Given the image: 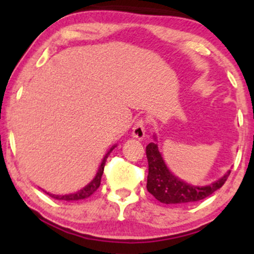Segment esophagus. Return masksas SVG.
Instances as JSON below:
<instances>
[{
	"label": "esophagus",
	"mask_w": 254,
	"mask_h": 254,
	"mask_svg": "<svg viewBox=\"0 0 254 254\" xmlns=\"http://www.w3.org/2000/svg\"><path fill=\"white\" fill-rule=\"evenodd\" d=\"M132 136L137 139H143V137L145 136V122L143 118L137 119L136 123L133 124Z\"/></svg>",
	"instance_id": "esophagus-1"
}]
</instances>
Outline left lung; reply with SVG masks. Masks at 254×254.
Here are the masks:
<instances>
[{
    "label": "left lung",
    "instance_id": "left-lung-1",
    "mask_svg": "<svg viewBox=\"0 0 254 254\" xmlns=\"http://www.w3.org/2000/svg\"><path fill=\"white\" fill-rule=\"evenodd\" d=\"M145 154L148 159L147 190L159 202L165 204H186L202 200L222 188L230 174V171L227 172L222 178L208 186L190 185L171 173L156 143L151 142L148 144Z\"/></svg>",
    "mask_w": 254,
    "mask_h": 254
}]
</instances>
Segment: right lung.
<instances>
[{
	"mask_svg": "<svg viewBox=\"0 0 254 254\" xmlns=\"http://www.w3.org/2000/svg\"><path fill=\"white\" fill-rule=\"evenodd\" d=\"M115 147L116 145H113V147L110 149L109 153L104 156L103 162H101L100 167H99L98 173H97V176L94 177V179H93L92 182L88 184V185L84 186L83 189H81L80 191L75 192V193H70V194H63V196H60V194H52V193H49V192H46V193H48L50 197L55 198V199H61V200H80V199H84V198H88L89 196H92V194L98 190L99 186H100L101 177H103V173H104V167H105V164H106V159L109 157L110 153L112 151V149Z\"/></svg>",
	"mask_w": 254,
	"mask_h": 254,
	"instance_id": "1",
	"label": "right lung"
}]
</instances>
